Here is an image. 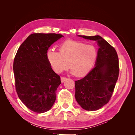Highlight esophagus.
I'll use <instances>...</instances> for the list:
<instances>
[{
  "label": "esophagus",
  "instance_id": "34e87169",
  "mask_svg": "<svg viewBox=\"0 0 135 135\" xmlns=\"http://www.w3.org/2000/svg\"><path fill=\"white\" fill-rule=\"evenodd\" d=\"M66 79H67V78L62 76V77L61 78V82H64V81L65 80H66Z\"/></svg>",
  "mask_w": 135,
  "mask_h": 135
}]
</instances>
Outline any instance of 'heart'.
Instances as JSON below:
<instances>
[{"mask_svg": "<svg viewBox=\"0 0 135 135\" xmlns=\"http://www.w3.org/2000/svg\"><path fill=\"white\" fill-rule=\"evenodd\" d=\"M59 52L50 49L47 58L54 70L60 73L70 68L72 74L78 77L86 75L91 70L97 56L96 47L80 41L68 39L61 43Z\"/></svg>", "mask_w": 135, "mask_h": 135, "instance_id": "1", "label": "heart"}]
</instances>
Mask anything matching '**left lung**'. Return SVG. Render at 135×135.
<instances>
[{
    "mask_svg": "<svg viewBox=\"0 0 135 135\" xmlns=\"http://www.w3.org/2000/svg\"><path fill=\"white\" fill-rule=\"evenodd\" d=\"M79 36L96 40L99 46L95 67L83 78L75 81L78 103L85 110L94 111L111 99L119 76V60L115 48L100 36Z\"/></svg>",
    "mask_w": 135,
    "mask_h": 135,
    "instance_id": "left-lung-1",
    "label": "left lung"
}]
</instances>
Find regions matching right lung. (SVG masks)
Instances as JSON below:
<instances>
[{
  "mask_svg": "<svg viewBox=\"0 0 135 135\" xmlns=\"http://www.w3.org/2000/svg\"><path fill=\"white\" fill-rule=\"evenodd\" d=\"M62 36L55 33L32 34L16 53L13 62L16 90L19 99L32 112H46L56 100L60 76L52 70L47 52Z\"/></svg>",
  "mask_w": 135,
  "mask_h": 135,
  "instance_id": "add662e5",
  "label": "right lung"
}]
</instances>
